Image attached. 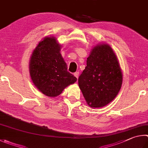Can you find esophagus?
<instances>
[{
    "instance_id": "obj_1",
    "label": "esophagus",
    "mask_w": 148,
    "mask_h": 148,
    "mask_svg": "<svg viewBox=\"0 0 148 148\" xmlns=\"http://www.w3.org/2000/svg\"><path fill=\"white\" fill-rule=\"evenodd\" d=\"M79 73L78 71H77V72H75V73H74V76L77 79H78V77H79Z\"/></svg>"
}]
</instances>
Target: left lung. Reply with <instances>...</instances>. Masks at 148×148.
<instances>
[{"label": "left lung", "mask_w": 148, "mask_h": 148, "mask_svg": "<svg viewBox=\"0 0 148 148\" xmlns=\"http://www.w3.org/2000/svg\"><path fill=\"white\" fill-rule=\"evenodd\" d=\"M122 79L117 56L110 45L103 43L92 49L78 82L87 104L92 108H100L116 97Z\"/></svg>", "instance_id": "obj_1"}]
</instances>
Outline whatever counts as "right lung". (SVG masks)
Masks as SVG:
<instances>
[{"label":"right lung","instance_id":"obj_1","mask_svg":"<svg viewBox=\"0 0 148 148\" xmlns=\"http://www.w3.org/2000/svg\"><path fill=\"white\" fill-rule=\"evenodd\" d=\"M56 38L45 37L33 51L29 62L31 79L35 86L48 97L58 96L77 78L67 71Z\"/></svg>","mask_w":148,"mask_h":148}]
</instances>
